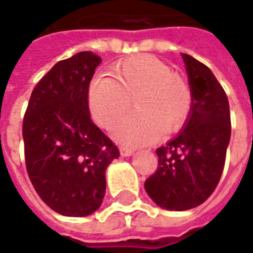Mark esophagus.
Masks as SVG:
<instances>
[{"label":"esophagus","mask_w":253,"mask_h":253,"mask_svg":"<svg viewBox=\"0 0 253 253\" xmlns=\"http://www.w3.org/2000/svg\"><path fill=\"white\" fill-rule=\"evenodd\" d=\"M133 153H134V150H131V148H128V147H120V154H122V157H130Z\"/></svg>","instance_id":"esophagus-1"}]
</instances>
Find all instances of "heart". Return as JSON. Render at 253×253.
<instances>
[{"instance_id":"heart-1","label":"heart","mask_w":253,"mask_h":253,"mask_svg":"<svg viewBox=\"0 0 253 253\" xmlns=\"http://www.w3.org/2000/svg\"><path fill=\"white\" fill-rule=\"evenodd\" d=\"M111 77H96L88 102L92 118L110 130L126 116L133 100L137 113L115 128V138L126 145L155 141L165 131H178L190 115L193 93L182 75L150 54H138L118 63Z\"/></svg>"}]
</instances>
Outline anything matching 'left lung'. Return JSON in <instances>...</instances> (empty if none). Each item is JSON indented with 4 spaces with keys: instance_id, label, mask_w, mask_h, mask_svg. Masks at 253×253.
I'll use <instances>...</instances> for the list:
<instances>
[{
    "instance_id": "left-lung-1",
    "label": "left lung",
    "mask_w": 253,
    "mask_h": 253,
    "mask_svg": "<svg viewBox=\"0 0 253 253\" xmlns=\"http://www.w3.org/2000/svg\"><path fill=\"white\" fill-rule=\"evenodd\" d=\"M193 93L183 130L157 148L158 167L144 187L154 203L183 211L205 203L221 178L231 137L230 105L211 70L182 54Z\"/></svg>"
}]
</instances>
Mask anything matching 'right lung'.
Segmentation results:
<instances>
[{"instance_id":"right-lung-1","label":"right lung","mask_w":253,"mask_h":253,"mask_svg":"<svg viewBox=\"0 0 253 253\" xmlns=\"http://www.w3.org/2000/svg\"><path fill=\"white\" fill-rule=\"evenodd\" d=\"M100 57L81 51L58 61L32 91L23 118L25 162L40 199L56 213L85 217L106 190L119 148L92 122L88 91Z\"/></svg>"}]
</instances>
